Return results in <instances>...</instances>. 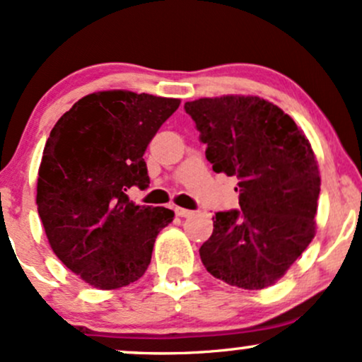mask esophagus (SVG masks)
<instances>
[{
  "instance_id": "obj_1",
  "label": "esophagus",
  "mask_w": 362,
  "mask_h": 362,
  "mask_svg": "<svg viewBox=\"0 0 362 362\" xmlns=\"http://www.w3.org/2000/svg\"><path fill=\"white\" fill-rule=\"evenodd\" d=\"M175 214L180 216V218H189V216L194 214V211L184 209V207H175Z\"/></svg>"
}]
</instances>
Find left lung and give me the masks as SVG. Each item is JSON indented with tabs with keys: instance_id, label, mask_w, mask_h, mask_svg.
Returning <instances> with one entry per match:
<instances>
[{
	"instance_id": "left-lung-1",
	"label": "left lung",
	"mask_w": 362,
	"mask_h": 362,
	"mask_svg": "<svg viewBox=\"0 0 362 362\" xmlns=\"http://www.w3.org/2000/svg\"><path fill=\"white\" fill-rule=\"evenodd\" d=\"M216 173L238 178L240 209L213 216L201 260L216 279L264 289L284 276L317 230L320 172L310 141L279 107L226 95L184 105Z\"/></svg>"
}]
</instances>
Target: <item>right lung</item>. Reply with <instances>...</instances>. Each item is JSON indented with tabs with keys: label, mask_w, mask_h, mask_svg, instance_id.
I'll return each instance as SVG.
<instances>
[{
	"label": "right lung",
	"mask_w": 362,
	"mask_h": 362,
	"mask_svg": "<svg viewBox=\"0 0 362 362\" xmlns=\"http://www.w3.org/2000/svg\"><path fill=\"white\" fill-rule=\"evenodd\" d=\"M178 105V98L97 91L52 127L37 178V209L57 259L93 288L138 281L158 233L172 223L173 211L134 204L127 190L148 189L143 155Z\"/></svg>",
	"instance_id": "obj_1"
}]
</instances>
